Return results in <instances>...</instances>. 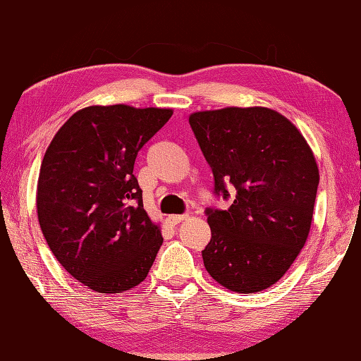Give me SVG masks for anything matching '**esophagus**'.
Instances as JSON below:
<instances>
[{
    "instance_id": "obj_1",
    "label": "esophagus",
    "mask_w": 361,
    "mask_h": 361,
    "mask_svg": "<svg viewBox=\"0 0 361 361\" xmlns=\"http://www.w3.org/2000/svg\"><path fill=\"white\" fill-rule=\"evenodd\" d=\"M186 217H188L186 214H173V216H169V222L172 225H176L183 221H186Z\"/></svg>"
}]
</instances>
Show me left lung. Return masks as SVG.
Instances as JSON below:
<instances>
[{"instance_id": "left-lung-1", "label": "left lung", "mask_w": 361, "mask_h": 361, "mask_svg": "<svg viewBox=\"0 0 361 361\" xmlns=\"http://www.w3.org/2000/svg\"><path fill=\"white\" fill-rule=\"evenodd\" d=\"M189 125L228 209H204L211 241L203 264L217 283L250 294L272 286L298 258L312 227L319 171L299 130L277 111L194 112Z\"/></svg>"}]
</instances>
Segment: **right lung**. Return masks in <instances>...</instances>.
<instances>
[{
  "label": "right lung",
  "mask_w": 361,
  "mask_h": 361,
  "mask_svg": "<svg viewBox=\"0 0 361 361\" xmlns=\"http://www.w3.org/2000/svg\"><path fill=\"white\" fill-rule=\"evenodd\" d=\"M172 109L126 104L75 112L47 148L37 183V216L56 259L97 293L144 281L162 236L142 203L134 161Z\"/></svg>",
  "instance_id": "obj_1"
}]
</instances>
